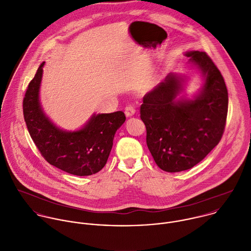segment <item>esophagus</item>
<instances>
[{
  "mask_svg": "<svg viewBox=\"0 0 251 251\" xmlns=\"http://www.w3.org/2000/svg\"><path fill=\"white\" fill-rule=\"evenodd\" d=\"M136 112V106L134 104H128L126 107H125V114L127 117H131L135 114Z\"/></svg>",
  "mask_w": 251,
  "mask_h": 251,
  "instance_id": "34e87169",
  "label": "esophagus"
}]
</instances>
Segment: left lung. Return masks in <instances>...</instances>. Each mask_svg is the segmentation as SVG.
Returning <instances> with one entry per match:
<instances>
[{"instance_id":"8db88e82","label":"left lung","mask_w":251,"mask_h":251,"mask_svg":"<svg viewBox=\"0 0 251 251\" xmlns=\"http://www.w3.org/2000/svg\"><path fill=\"white\" fill-rule=\"evenodd\" d=\"M186 55L204 76L201 95L176 101L181 79L169 74L144 97L140 110L148 148L157 166L171 173L191 169L219 144L228 114L227 87L210 56L199 50Z\"/></svg>"}]
</instances>
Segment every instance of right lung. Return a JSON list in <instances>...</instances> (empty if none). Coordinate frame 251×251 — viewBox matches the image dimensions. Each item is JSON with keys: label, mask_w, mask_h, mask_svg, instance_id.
<instances>
[{"label": "right lung", "mask_w": 251, "mask_h": 251, "mask_svg": "<svg viewBox=\"0 0 251 251\" xmlns=\"http://www.w3.org/2000/svg\"><path fill=\"white\" fill-rule=\"evenodd\" d=\"M44 62L30 81L23 98V116L28 132L41 155L50 165L76 176L100 171L110 153L114 134L125 122L123 111L94 115L79 131L56 128L43 113L39 88Z\"/></svg>", "instance_id": "right-lung-1"}]
</instances>
